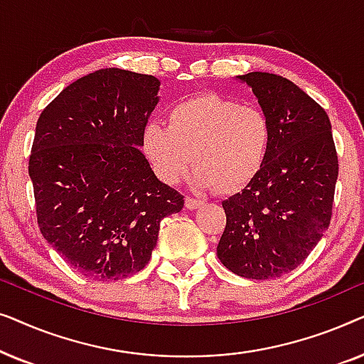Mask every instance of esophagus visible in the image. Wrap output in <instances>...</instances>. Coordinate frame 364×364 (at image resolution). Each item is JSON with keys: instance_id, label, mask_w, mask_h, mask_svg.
I'll return each instance as SVG.
<instances>
[{"instance_id": "esophagus-1", "label": "esophagus", "mask_w": 364, "mask_h": 364, "mask_svg": "<svg viewBox=\"0 0 364 364\" xmlns=\"http://www.w3.org/2000/svg\"><path fill=\"white\" fill-rule=\"evenodd\" d=\"M200 203L202 202L198 200V198H193L191 196L186 197V207L191 208V210H193V208H197V207H200Z\"/></svg>"}]
</instances>
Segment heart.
<instances>
[{
  "label": "heart",
  "mask_w": 364,
  "mask_h": 364,
  "mask_svg": "<svg viewBox=\"0 0 364 364\" xmlns=\"http://www.w3.org/2000/svg\"><path fill=\"white\" fill-rule=\"evenodd\" d=\"M270 139V122L262 109L207 92L173 104L167 126L146 124L142 149L166 183L181 182L193 161L198 188L237 193L262 171Z\"/></svg>",
  "instance_id": "obj_1"
}]
</instances>
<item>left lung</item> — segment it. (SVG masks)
<instances>
[{
  "label": "left lung",
  "mask_w": 364,
  "mask_h": 364,
  "mask_svg": "<svg viewBox=\"0 0 364 364\" xmlns=\"http://www.w3.org/2000/svg\"><path fill=\"white\" fill-rule=\"evenodd\" d=\"M238 77L267 114L272 139L253 182L222 202L217 257L235 275L268 280L295 270L330 227L338 154L325 109L296 84L270 73Z\"/></svg>",
  "instance_id": "8db88e82"
}]
</instances>
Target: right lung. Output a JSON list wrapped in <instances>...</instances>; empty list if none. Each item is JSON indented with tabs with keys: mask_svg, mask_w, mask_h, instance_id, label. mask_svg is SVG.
Returning a JSON list of instances; mask_svg holds the SVG:
<instances>
[{
	"mask_svg": "<svg viewBox=\"0 0 364 364\" xmlns=\"http://www.w3.org/2000/svg\"><path fill=\"white\" fill-rule=\"evenodd\" d=\"M159 86L149 74L99 69L63 89L38 119L28 171L39 230L87 278L141 272L161 220L183 207L139 151Z\"/></svg>",
	"mask_w": 364,
	"mask_h": 364,
	"instance_id": "add662e5",
	"label": "right lung"
}]
</instances>
